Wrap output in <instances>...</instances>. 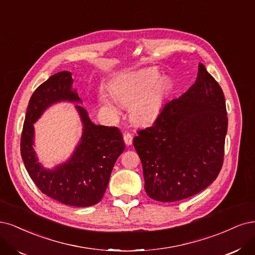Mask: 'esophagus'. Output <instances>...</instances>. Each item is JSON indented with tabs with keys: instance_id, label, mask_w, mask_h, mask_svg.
Wrapping results in <instances>:
<instances>
[{
	"instance_id": "34e87169",
	"label": "esophagus",
	"mask_w": 255,
	"mask_h": 255,
	"mask_svg": "<svg viewBox=\"0 0 255 255\" xmlns=\"http://www.w3.org/2000/svg\"><path fill=\"white\" fill-rule=\"evenodd\" d=\"M124 142L128 146L132 144V135H131L129 132L124 133Z\"/></svg>"
}]
</instances>
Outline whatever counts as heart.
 Returning a JSON list of instances; mask_svg holds the SVG:
<instances>
[{
    "mask_svg": "<svg viewBox=\"0 0 255 255\" xmlns=\"http://www.w3.org/2000/svg\"><path fill=\"white\" fill-rule=\"evenodd\" d=\"M159 76L155 69H145L122 74L109 85L114 98L129 106V117L136 124H146L159 116L169 88V80ZM100 102L111 111H117L116 101L109 94L102 92Z\"/></svg>",
    "mask_w": 255,
    "mask_h": 255,
    "instance_id": "b5f03b06",
    "label": "heart"
}]
</instances>
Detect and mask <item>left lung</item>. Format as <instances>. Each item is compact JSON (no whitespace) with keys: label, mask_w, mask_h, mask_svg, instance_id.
<instances>
[{"label":"left lung","mask_w":255,"mask_h":255,"mask_svg":"<svg viewBox=\"0 0 255 255\" xmlns=\"http://www.w3.org/2000/svg\"><path fill=\"white\" fill-rule=\"evenodd\" d=\"M227 130L223 90L199 63L195 84L133 137L147 195L172 202L208 187L223 166Z\"/></svg>","instance_id":"1"}]
</instances>
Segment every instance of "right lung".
Returning <instances> with one entry per match:
<instances>
[{
    "label": "right lung",
    "instance_id": "right-lung-1",
    "mask_svg": "<svg viewBox=\"0 0 255 255\" xmlns=\"http://www.w3.org/2000/svg\"><path fill=\"white\" fill-rule=\"evenodd\" d=\"M72 85L71 72L63 71L51 76L32 93L23 125L21 155L29 177L41 192L63 204L86 208L102 200L125 143L119 128L95 125L84 107L76 105L83 134L71 157L52 169L38 162L34 124L57 103H83Z\"/></svg>",
    "mask_w": 255,
    "mask_h": 255
}]
</instances>
